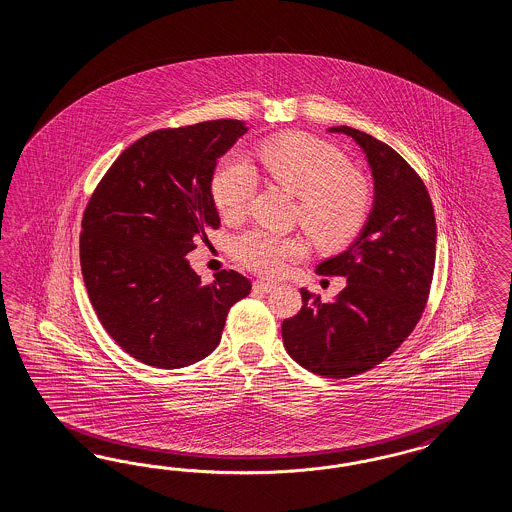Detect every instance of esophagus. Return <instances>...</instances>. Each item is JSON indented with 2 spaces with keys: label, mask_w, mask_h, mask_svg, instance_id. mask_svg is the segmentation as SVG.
<instances>
[{
  "label": "esophagus",
  "mask_w": 512,
  "mask_h": 512,
  "mask_svg": "<svg viewBox=\"0 0 512 512\" xmlns=\"http://www.w3.org/2000/svg\"><path fill=\"white\" fill-rule=\"evenodd\" d=\"M253 289L255 291H263V293H270L272 289H276V283L274 281H266V279H257L253 283Z\"/></svg>",
  "instance_id": "34e87169"
}]
</instances>
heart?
I'll use <instances>...</instances> for the list:
<instances>
[{"instance_id":"heart-1","label":"heart","mask_w":512,"mask_h":512,"mask_svg":"<svg viewBox=\"0 0 512 512\" xmlns=\"http://www.w3.org/2000/svg\"><path fill=\"white\" fill-rule=\"evenodd\" d=\"M264 169L279 186L298 197L296 219L323 248H340L364 227L372 208V186L338 148L304 133L266 142ZM257 186L246 155L231 152L212 176V197L225 217L242 216ZM234 257L257 274L278 276L300 259L306 244L295 234L251 229L234 240Z\"/></svg>"}]
</instances>
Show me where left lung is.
<instances>
[{"label":"left lung","instance_id":"left-lung-1","mask_svg":"<svg viewBox=\"0 0 512 512\" xmlns=\"http://www.w3.org/2000/svg\"><path fill=\"white\" fill-rule=\"evenodd\" d=\"M364 150L375 199L357 240L317 266L321 276H343L334 302L302 289V310L285 319L287 353L310 372L345 379L390 357L422 317L435 266V216L430 193L415 169L385 142L347 125Z\"/></svg>","mask_w":512,"mask_h":512}]
</instances>
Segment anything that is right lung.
Here are the masks:
<instances>
[{"mask_svg":"<svg viewBox=\"0 0 512 512\" xmlns=\"http://www.w3.org/2000/svg\"><path fill=\"white\" fill-rule=\"evenodd\" d=\"M248 127L240 120L157 129L133 142L95 187L82 217L80 266L93 310L127 355L155 368L208 357L248 278L189 266L195 242L219 229L217 159Z\"/></svg>","mask_w":512,"mask_h":512,"instance_id":"obj_1","label":"right lung"}]
</instances>
